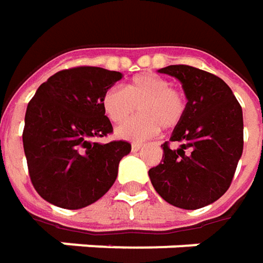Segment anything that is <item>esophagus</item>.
I'll list each match as a JSON object with an SVG mask.
<instances>
[{
	"instance_id": "1",
	"label": "esophagus",
	"mask_w": 263,
	"mask_h": 263,
	"mask_svg": "<svg viewBox=\"0 0 263 263\" xmlns=\"http://www.w3.org/2000/svg\"><path fill=\"white\" fill-rule=\"evenodd\" d=\"M141 147H142V144H138V142H134L131 145V149L135 153V151H138V149H141Z\"/></svg>"
}]
</instances>
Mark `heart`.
I'll list each match as a JSON object with an SVG mask.
<instances>
[{"mask_svg": "<svg viewBox=\"0 0 263 263\" xmlns=\"http://www.w3.org/2000/svg\"><path fill=\"white\" fill-rule=\"evenodd\" d=\"M141 116L116 129L122 140L144 141L159 134L160 128L172 129L183 119L186 102L183 95L172 88L170 81L157 74H138L126 88L110 87L102 99L104 115L116 125L124 123L136 109Z\"/></svg>", "mask_w": 263, "mask_h": 263, "instance_id": "b5f03b06", "label": "heart"}]
</instances>
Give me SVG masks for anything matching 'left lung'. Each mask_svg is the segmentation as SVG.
Masks as SVG:
<instances>
[{"label":"left lung","mask_w":263,"mask_h":263,"mask_svg":"<svg viewBox=\"0 0 263 263\" xmlns=\"http://www.w3.org/2000/svg\"><path fill=\"white\" fill-rule=\"evenodd\" d=\"M182 83L187 103L183 119L164 142L163 159L149 168L157 194L168 204L198 210L215 202L230 187L243 153V112L221 78L189 65L159 69Z\"/></svg>","instance_id":"1"}]
</instances>
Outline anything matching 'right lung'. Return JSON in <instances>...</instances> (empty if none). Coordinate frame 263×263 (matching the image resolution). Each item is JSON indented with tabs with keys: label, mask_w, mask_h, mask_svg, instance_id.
I'll list each match as a JSON object with an SVG mask.
<instances>
[{
	"label": "right lung",
	"mask_w": 263,
	"mask_h": 263,
	"mask_svg": "<svg viewBox=\"0 0 263 263\" xmlns=\"http://www.w3.org/2000/svg\"><path fill=\"white\" fill-rule=\"evenodd\" d=\"M121 78L118 71L77 67L53 74L36 90L24 116L23 147L30 180L45 201L80 210L115 183L131 144L93 140L114 131L102 99Z\"/></svg>",
	"instance_id": "add662e5"
}]
</instances>
